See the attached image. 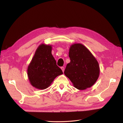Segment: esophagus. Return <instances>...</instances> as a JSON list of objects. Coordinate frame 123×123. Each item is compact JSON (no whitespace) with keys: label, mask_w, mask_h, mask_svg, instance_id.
I'll return each mask as SVG.
<instances>
[{"label":"esophagus","mask_w":123,"mask_h":123,"mask_svg":"<svg viewBox=\"0 0 123 123\" xmlns=\"http://www.w3.org/2000/svg\"><path fill=\"white\" fill-rule=\"evenodd\" d=\"M61 69L62 70V72H64V70H65V68H64V67H61Z\"/></svg>","instance_id":"obj_1"}]
</instances>
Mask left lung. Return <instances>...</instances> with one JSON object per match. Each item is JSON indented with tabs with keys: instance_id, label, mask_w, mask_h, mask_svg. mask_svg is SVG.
I'll return each mask as SVG.
<instances>
[{
	"instance_id": "8db88e82",
	"label": "left lung",
	"mask_w": 123,
	"mask_h": 123,
	"mask_svg": "<svg viewBox=\"0 0 123 123\" xmlns=\"http://www.w3.org/2000/svg\"><path fill=\"white\" fill-rule=\"evenodd\" d=\"M70 62L67 65L64 73L74 87L83 90L90 88L98 80L100 69L98 62L91 52L81 43L70 46Z\"/></svg>"
}]
</instances>
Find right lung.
I'll list each match as a JSON object with an SVG mask.
<instances>
[{"instance_id":"1","label":"right lung","mask_w":123,"mask_h":123,"mask_svg":"<svg viewBox=\"0 0 123 123\" xmlns=\"http://www.w3.org/2000/svg\"><path fill=\"white\" fill-rule=\"evenodd\" d=\"M28 77L33 87L40 90L49 87L54 80L63 74L52 54V46L41 44L28 67Z\"/></svg>"}]
</instances>
